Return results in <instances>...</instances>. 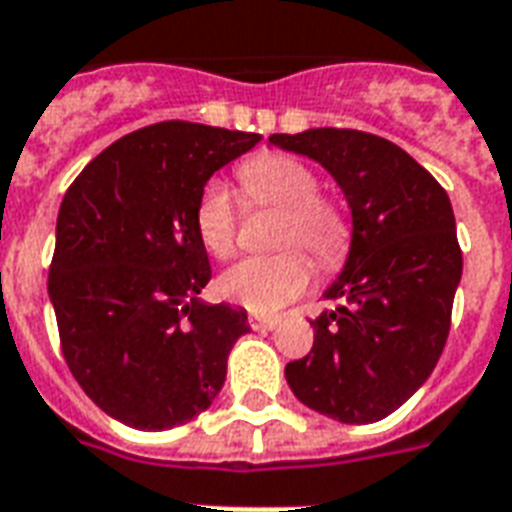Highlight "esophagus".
Masks as SVG:
<instances>
[{
	"label": "esophagus",
	"mask_w": 512,
	"mask_h": 512,
	"mask_svg": "<svg viewBox=\"0 0 512 512\" xmlns=\"http://www.w3.org/2000/svg\"><path fill=\"white\" fill-rule=\"evenodd\" d=\"M280 321L278 318H272V315H251V326L253 329H261V332H272Z\"/></svg>",
	"instance_id": "1"
}]
</instances>
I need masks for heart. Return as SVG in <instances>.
<instances>
[{"label": "heart", "mask_w": 512, "mask_h": 512, "mask_svg": "<svg viewBox=\"0 0 512 512\" xmlns=\"http://www.w3.org/2000/svg\"><path fill=\"white\" fill-rule=\"evenodd\" d=\"M245 197L253 205L280 210L278 245L299 242L318 267H337L348 248V226L340 210L318 197V178L307 164L283 153H267L245 161L237 172ZM199 242L218 259L234 248L237 215L221 180H210L194 210ZM310 283V261L299 248H283L272 256H248L218 278V291L234 305L253 313H275L299 297Z\"/></svg>", "instance_id": "1"}]
</instances>
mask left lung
<instances>
[{"instance_id": "obj_1", "label": "left lung", "mask_w": 512, "mask_h": 512, "mask_svg": "<svg viewBox=\"0 0 512 512\" xmlns=\"http://www.w3.org/2000/svg\"><path fill=\"white\" fill-rule=\"evenodd\" d=\"M267 145L329 172L351 210V245L326 286L313 351L286 364L294 397L343 424L391 416L424 386L448 340L461 283L443 186L394 142L353 129L272 134Z\"/></svg>"}]
</instances>
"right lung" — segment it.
I'll use <instances>...</instances> for the list:
<instances>
[{
	"mask_svg": "<svg viewBox=\"0 0 512 512\" xmlns=\"http://www.w3.org/2000/svg\"><path fill=\"white\" fill-rule=\"evenodd\" d=\"M261 142L218 126H145L64 194L48 275L61 351L107 416L145 432L213 405L248 313L199 299L210 261L194 226L207 180Z\"/></svg>",
	"mask_w": 512,
	"mask_h": 512,
	"instance_id": "1",
	"label": "right lung"
}]
</instances>
